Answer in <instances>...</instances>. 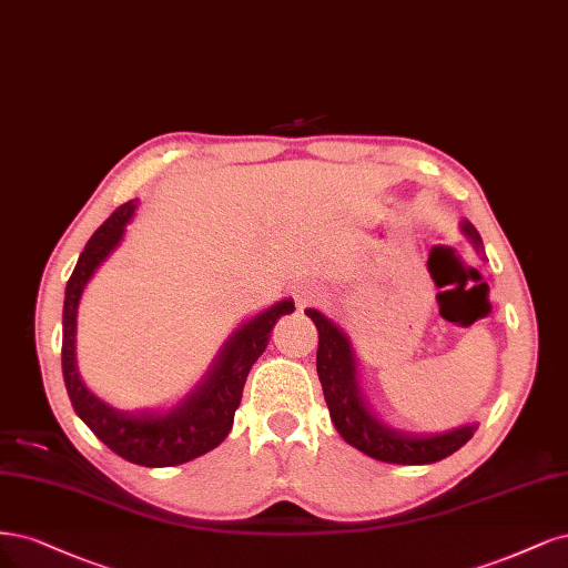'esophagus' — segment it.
<instances>
[{
	"label": "esophagus",
	"mask_w": 568,
	"mask_h": 568,
	"mask_svg": "<svg viewBox=\"0 0 568 568\" xmlns=\"http://www.w3.org/2000/svg\"><path fill=\"white\" fill-rule=\"evenodd\" d=\"M318 295H316V290H304V292H300V302L302 304H308V302H314Z\"/></svg>",
	"instance_id": "esophagus-1"
}]
</instances>
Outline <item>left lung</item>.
I'll return each instance as SVG.
<instances>
[{"label": "left lung", "mask_w": 568, "mask_h": 568, "mask_svg": "<svg viewBox=\"0 0 568 568\" xmlns=\"http://www.w3.org/2000/svg\"><path fill=\"white\" fill-rule=\"evenodd\" d=\"M463 231L469 235L474 245H481L477 229L469 222L463 224ZM306 316L318 327L316 371L323 384L327 410H331L333 423L346 444L382 463L429 465L444 460V457L453 455L457 448H463L471 434L477 432V425H467L446 434L410 436L384 427L361 398L349 339L339 333L337 325L318 314V311L308 308Z\"/></svg>", "instance_id": "1"}]
</instances>
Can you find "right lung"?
I'll return each instance as SVG.
<instances>
[{
    "instance_id": "obj_1",
    "label": "right lung",
    "mask_w": 568,
    "mask_h": 568,
    "mask_svg": "<svg viewBox=\"0 0 568 568\" xmlns=\"http://www.w3.org/2000/svg\"><path fill=\"white\" fill-rule=\"evenodd\" d=\"M136 210V200L120 205L97 229L84 245L78 266L65 287L63 304V379L70 404L82 417V423L94 432L101 442L124 460L143 467H172L195 460L207 450L216 448L233 427V415L241 406V396L247 373L271 339L276 321L295 311V304L283 300L266 308L264 314L243 323L233 337L224 344L207 377L197 384L189 398L181 400L170 413H141L130 415L105 406L91 394L75 365V318L82 290L97 266L122 241L124 226Z\"/></svg>"
}]
</instances>
